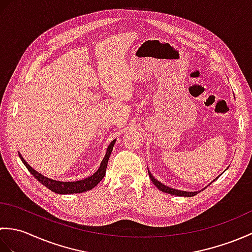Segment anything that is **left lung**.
<instances>
[{
	"label": "left lung",
	"mask_w": 252,
	"mask_h": 252,
	"mask_svg": "<svg viewBox=\"0 0 252 252\" xmlns=\"http://www.w3.org/2000/svg\"><path fill=\"white\" fill-rule=\"evenodd\" d=\"M148 174H149V178H151L153 183L156 185V187L163 191V192H167V194H171V195H175V196H184V197H192L197 195L199 191H184V190H179V189H171V187L167 186L162 184L161 182H159L158 180H156L153 176V174L151 173V171H148ZM217 180V179H216Z\"/></svg>",
	"instance_id": "1"
}]
</instances>
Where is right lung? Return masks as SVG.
I'll use <instances>...</instances> for the list:
<instances>
[{
    "instance_id": "1",
    "label": "right lung",
    "mask_w": 252,
    "mask_h": 252,
    "mask_svg": "<svg viewBox=\"0 0 252 252\" xmlns=\"http://www.w3.org/2000/svg\"><path fill=\"white\" fill-rule=\"evenodd\" d=\"M116 140L112 141L108 148L106 151L105 157L101 160V163L99 165L98 170L96 172L89 176V178L84 179V180H80V181H74V182H61V181H56V180H52L50 178H46V176L42 175L41 173L37 172L31 165L28 164V162L21 156L19 153V158L21 159V161L24 162L26 165V168L29 170V172L34 176V178L40 182V183L43 184L45 187H47L50 190L56 192V194H77V192H84L87 190H90L94 189V187L97 185L101 179L104 178L106 174V168H107V163H108V160L110 157V154L112 152V148H114Z\"/></svg>"
}]
</instances>
